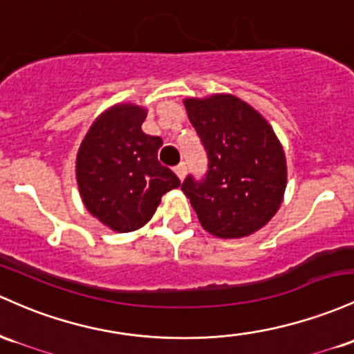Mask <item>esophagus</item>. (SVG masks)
<instances>
[{
  "mask_svg": "<svg viewBox=\"0 0 354 354\" xmlns=\"http://www.w3.org/2000/svg\"><path fill=\"white\" fill-rule=\"evenodd\" d=\"M174 173H176V176L180 178L181 181H183L185 176H186V165H185V162H180V165L174 168Z\"/></svg>",
  "mask_w": 354,
  "mask_h": 354,
  "instance_id": "1",
  "label": "esophagus"
}]
</instances>
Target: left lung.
<instances>
[{
  "mask_svg": "<svg viewBox=\"0 0 354 354\" xmlns=\"http://www.w3.org/2000/svg\"><path fill=\"white\" fill-rule=\"evenodd\" d=\"M188 118L203 141L209 169L203 183L186 178L201 227L218 239H243L279 212L287 186L282 142L269 120L232 94L186 97Z\"/></svg>",
  "mask_w": 354,
  "mask_h": 354,
  "instance_id": "left-lung-1",
  "label": "left lung"
}]
</instances>
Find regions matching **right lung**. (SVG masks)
I'll list each match as a JSON object with an SVG mask.
<instances>
[{"label":"right lung","instance_id":"obj_1","mask_svg":"<svg viewBox=\"0 0 354 354\" xmlns=\"http://www.w3.org/2000/svg\"><path fill=\"white\" fill-rule=\"evenodd\" d=\"M146 115L147 109L133 102L107 107L77 151L75 178L84 207L118 234L145 227L162 195L181 185L158 161L162 139L142 133Z\"/></svg>","mask_w":354,"mask_h":354}]
</instances>
